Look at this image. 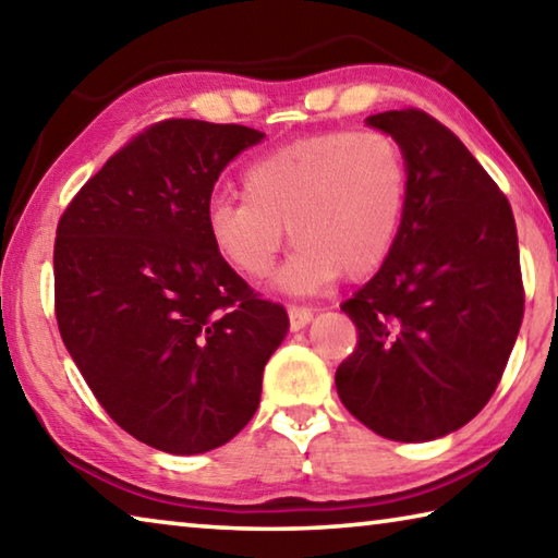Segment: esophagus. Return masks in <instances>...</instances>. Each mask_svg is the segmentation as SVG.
I'll return each mask as SVG.
<instances>
[{
  "label": "esophagus",
  "instance_id": "1",
  "mask_svg": "<svg viewBox=\"0 0 558 558\" xmlns=\"http://www.w3.org/2000/svg\"><path fill=\"white\" fill-rule=\"evenodd\" d=\"M288 317H290V329L292 332H298V329L310 325V319H313V310L302 307V305H290Z\"/></svg>",
  "mask_w": 558,
  "mask_h": 558
}]
</instances>
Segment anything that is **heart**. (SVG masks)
<instances>
[{
  "instance_id": "1",
  "label": "heart",
  "mask_w": 558,
  "mask_h": 558,
  "mask_svg": "<svg viewBox=\"0 0 558 558\" xmlns=\"http://www.w3.org/2000/svg\"><path fill=\"white\" fill-rule=\"evenodd\" d=\"M409 202V157L389 132L329 130L270 149L243 172V196L206 209L214 251L243 278L260 280L286 243H298L278 286L323 290L339 272L374 276L399 241Z\"/></svg>"
}]
</instances>
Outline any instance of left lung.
<instances>
[{
	"mask_svg": "<svg viewBox=\"0 0 558 558\" xmlns=\"http://www.w3.org/2000/svg\"><path fill=\"white\" fill-rule=\"evenodd\" d=\"M409 157L399 241L342 302L359 342L335 374L347 411L401 442L442 438L495 393L524 317L517 226L470 149L428 112L366 118Z\"/></svg>",
	"mask_w": 558,
	"mask_h": 558,
	"instance_id": "8db88e82",
	"label": "left lung"
}]
</instances>
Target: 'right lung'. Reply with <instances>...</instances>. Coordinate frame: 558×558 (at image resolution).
Instances as JSON below:
<instances>
[{
    "mask_svg": "<svg viewBox=\"0 0 558 558\" xmlns=\"http://www.w3.org/2000/svg\"><path fill=\"white\" fill-rule=\"evenodd\" d=\"M263 132L162 120L93 174L56 229V323L93 396L172 456L229 442L260 403L288 313L214 251L206 209L223 167Z\"/></svg>",
    "mask_w": 558,
    "mask_h": 558,
    "instance_id": "1",
    "label": "right lung"
}]
</instances>
